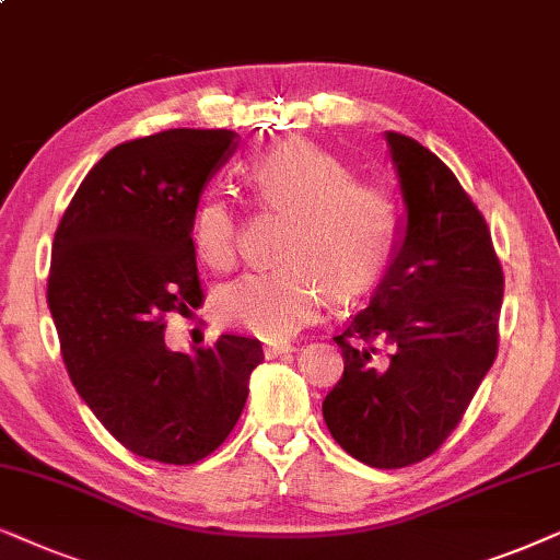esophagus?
I'll return each mask as SVG.
<instances>
[{
	"mask_svg": "<svg viewBox=\"0 0 560 560\" xmlns=\"http://www.w3.org/2000/svg\"><path fill=\"white\" fill-rule=\"evenodd\" d=\"M294 350V346L289 340H279V342H268V346L264 348V353H266V358H279V355H284V353H292Z\"/></svg>",
	"mask_w": 560,
	"mask_h": 560,
	"instance_id": "1",
	"label": "esophagus"
}]
</instances>
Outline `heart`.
Here are the masks:
<instances>
[{"label": "heart", "mask_w": 560, "mask_h": 560, "mask_svg": "<svg viewBox=\"0 0 560 560\" xmlns=\"http://www.w3.org/2000/svg\"><path fill=\"white\" fill-rule=\"evenodd\" d=\"M248 182L266 207L289 212L279 266L248 271L218 294L225 325L260 338H289L325 296L363 292L382 273L397 237V207L374 184L353 182L346 163L304 140H284L256 155ZM202 264L228 271L237 256V220L220 194H207L191 220Z\"/></svg>", "instance_id": "1"}]
</instances>
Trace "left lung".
<instances>
[{
  "label": "left lung",
  "mask_w": 560,
  "mask_h": 560,
  "mask_svg": "<svg viewBox=\"0 0 560 560\" xmlns=\"http://www.w3.org/2000/svg\"><path fill=\"white\" fill-rule=\"evenodd\" d=\"M384 138L405 220L369 307L335 335L346 371L323 417L361 464L401 468L441 448L494 363L504 276L453 171L412 138Z\"/></svg>",
  "instance_id": "obj_1"
}]
</instances>
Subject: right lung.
<instances>
[{
  "label": "right lung",
  "mask_w": 560,
  "mask_h": 560,
  "mask_svg": "<svg viewBox=\"0 0 560 560\" xmlns=\"http://www.w3.org/2000/svg\"><path fill=\"white\" fill-rule=\"evenodd\" d=\"M230 130H166L104 155L54 237L48 307L79 397L136 456L197 464L248 399L260 342L220 335L176 353L163 315L202 307L191 220L235 153Z\"/></svg>",
  "instance_id": "right-lung-1"
}]
</instances>
